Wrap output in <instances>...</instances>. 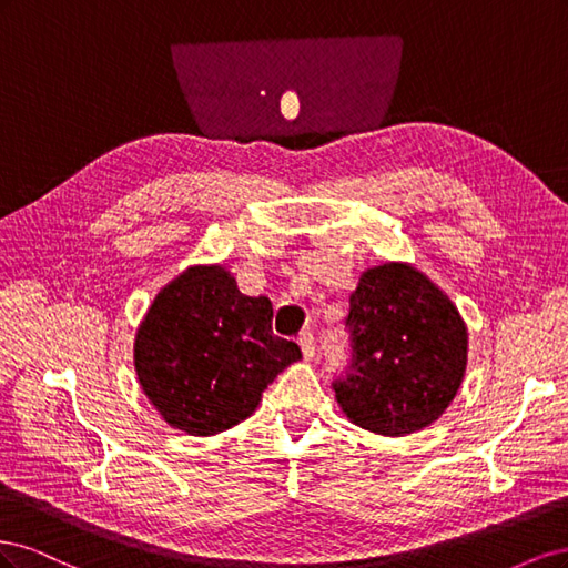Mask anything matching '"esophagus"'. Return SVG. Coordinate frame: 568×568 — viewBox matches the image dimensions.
<instances>
[{"mask_svg":"<svg viewBox=\"0 0 568 568\" xmlns=\"http://www.w3.org/2000/svg\"><path fill=\"white\" fill-rule=\"evenodd\" d=\"M298 346H301L305 359H313V357H315V338H313L311 332H303V334L298 336Z\"/></svg>","mask_w":568,"mask_h":568,"instance_id":"obj_1","label":"esophagus"}]
</instances>
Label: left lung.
Listing matches in <instances>:
<instances>
[{
	"label": "left lung",
	"mask_w": 568,
	"mask_h": 568,
	"mask_svg": "<svg viewBox=\"0 0 568 568\" xmlns=\"http://www.w3.org/2000/svg\"><path fill=\"white\" fill-rule=\"evenodd\" d=\"M346 326L353 357L334 393L355 426L407 436L455 400L467 372V324L415 265L384 263L359 274Z\"/></svg>",
	"instance_id": "1"
}]
</instances>
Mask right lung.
Returning a JSON list of instances; mask_svg holds the SVG:
<instances>
[{"instance_id": "right-lung-1", "label": "right lung", "mask_w": 568, "mask_h": 568, "mask_svg": "<svg viewBox=\"0 0 568 568\" xmlns=\"http://www.w3.org/2000/svg\"><path fill=\"white\" fill-rule=\"evenodd\" d=\"M301 348L272 334L267 296H246L225 265H192L168 282L134 334V372L159 415L189 436L248 419Z\"/></svg>"}]
</instances>
